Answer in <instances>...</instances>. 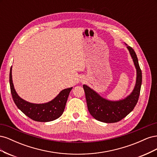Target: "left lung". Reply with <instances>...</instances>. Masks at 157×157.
<instances>
[{"label":"left lung","instance_id":"1","mask_svg":"<svg viewBox=\"0 0 157 157\" xmlns=\"http://www.w3.org/2000/svg\"><path fill=\"white\" fill-rule=\"evenodd\" d=\"M126 47L134 61L137 73L135 87L129 96L118 101H110L99 96L86 85H83L88 111L90 115L99 121L113 123L121 121L132 111L138 101L142 82L141 70L134 49L127 44Z\"/></svg>","mask_w":157,"mask_h":157}]
</instances>
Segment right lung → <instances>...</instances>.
<instances>
[{"mask_svg":"<svg viewBox=\"0 0 157 157\" xmlns=\"http://www.w3.org/2000/svg\"><path fill=\"white\" fill-rule=\"evenodd\" d=\"M10 85L13 100L17 108L32 120L37 122H50L62 115L69 94L73 87L61 90L52 101L41 104L28 102L21 98L14 89L12 82V67L10 71Z\"/></svg>","mask_w":157,"mask_h":157,"instance_id":"1","label":"right lung"}]
</instances>
